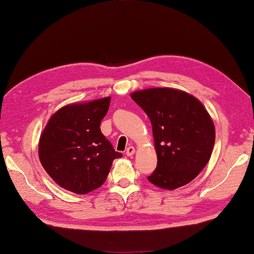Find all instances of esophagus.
Segmentation results:
<instances>
[{
    "instance_id": "esophagus-1",
    "label": "esophagus",
    "mask_w": 254,
    "mask_h": 254,
    "mask_svg": "<svg viewBox=\"0 0 254 254\" xmlns=\"http://www.w3.org/2000/svg\"><path fill=\"white\" fill-rule=\"evenodd\" d=\"M135 153V148H134L133 146H128L127 148V151H126V154L127 156H132L133 154Z\"/></svg>"
}]
</instances>
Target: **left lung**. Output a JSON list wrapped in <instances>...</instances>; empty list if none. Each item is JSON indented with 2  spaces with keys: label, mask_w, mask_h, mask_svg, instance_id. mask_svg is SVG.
Wrapping results in <instances>:
<instances>
[{
  "label": "left lung",
  "mask_w": 254,
  "mask_h": 254,
  "mask_svg": "<svg viewBox=\"0 0 254 254\" xmlns=\"http://www.w3.org/2000/svg\"><path fill=\"white\" fill-rule=\"evenodd\" d=\"M131 98L152 124L157 166L147 180L170 190L190 183L209 162L215 144V126L205 107L172 88L145 89Z\"/></svg>",
  "instance_id": "1"
}]
</instances>
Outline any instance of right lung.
Wrapping results in <instances>:
<instances>
[{
	"instance_id": "add662e5",
	"label": "right lung",
	"mask_w": 254,
	"mask_h": 254,
	"mask_svg": "<svg viewBox=\"0 0 254 254\" xmlns=\"http://www.w3.org/2000/svg\"><path fill=\"white\" fill-rule=\"evenodd\" d=\"M110 97L64 106L54 113L39 138L43 167L59 186L79 195L106 182L116 152L100 130Z\"/></svg>"
}]
</instances>
